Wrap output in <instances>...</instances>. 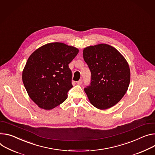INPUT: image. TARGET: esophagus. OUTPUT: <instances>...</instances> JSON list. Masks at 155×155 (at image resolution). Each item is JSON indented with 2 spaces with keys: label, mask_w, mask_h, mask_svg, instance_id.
Returning <instances> with one entry per match:
<instances>
[{
  "label": "esophagus",
  "mask_w": 155,
  "mask_h": 155,
  "mask_svg": "<svg viewBox=\"0 0 155 155\" xmlns=\"http://www.w3.org/2000/svg\"><path fill=\"white\" fill-rule=\"evenodd\" d=\"M82 82H83V80H82V79H80L79 81H77V84H78V85H81Z\"/></svg>",
  "instance_id": "esophagus-1"
}]
</instances>
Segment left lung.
I'll return each instance as SVG.
<instances>
[{
	"mask_svg": "<svg viewBox=\"0 0 155 155\" xmlns=\"http://www.w3.org/2000/svg\"><path fill=\"white\" fill-rule=\"evenodd\" d=\"M83 55L91 74L90 85L85 88L90 103L101 110L114 106L129 86L128 62L116 48L106 44L87 47Z\"/></svg>",
	"mask_w": 155,
	"mask_h": 155,
	"instance_id": "1",
	"label": "left lung"
}]
</instances>
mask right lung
Wrapping results in <instances>:
<instances>
[{
  "mask_svg": "<svg viewBox=\"0 0 155 155\" xmlns=\"http://www.w3.org/2000/svg\"><path fill=\"white\" fill-rule=\"evenodd\" d=\"M78 51L62 43H52L31 54L23 70L22 80L30 97L40 108L51 110L66 100L73 87L68 64Z\"/></svg>",
  "mask_w": 155,
  "mask_h": 155,
  "instance_id": "right-lung-1",
  "label": "right lung"
}]
</instances>
